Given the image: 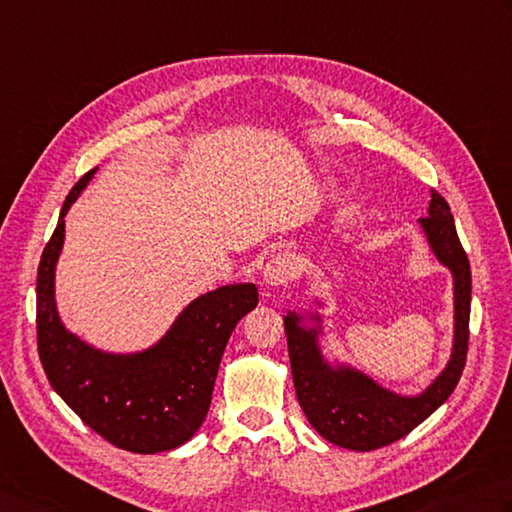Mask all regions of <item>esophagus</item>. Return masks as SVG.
I'll list each match as a JSON object with an SVG mask.
<instances>
[{
	"mask_svg": "<svg viewBox=\"0 0 512 512\" xmlns=\"http://www.w3.org/2000/svg\"><path fill=\"white\" fill-rule=\"evenodd\" d=\"M297 275V259L293 255H275L264 268V284L268 288H284Z\"/></svg>",
	"mask_w": 512,
	"mask_h": 512,
	"instance_id": "1",
	"label": "esophagus"
}]
</instances>
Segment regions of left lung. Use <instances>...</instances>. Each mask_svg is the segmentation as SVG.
<instances>
[{
	"mask_svg": "<svg viewBox=\"0 0 512 512\" xmlns=\"http://www.w3.org/2000/svg\"><path fill=\"white\" fill-rule=\"evenodd\" d=\"M419 228L437 262L453 277V348L446 366L415 395L395 393L350 362L324 353L326 326L319 310H288L284 330L297 402L326 442L348 450H375L406 437L453 393L466 364L470 319V264L446 199L430 190L428 217ZM313 302L324 308L322 297Z\"/></svg>",
	"mask_w": 512,
	"mask_h": 512,
	"instance_id": "obj_1",
	"label": "left lung"
}]
</instances>
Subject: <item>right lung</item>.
<instances>
[{"label":"right lung","instance_id":"add662e5","mask_svg":"<svg viewBox=\"0 0 512 512\" xmlns=\"http://www.w3.org/2000/svg\"><path fill=\"white\" fill-rule=\"evenodd\" d=\"M79 179L59 213L37 270V348L55 393L82 422L117 448L155 455L186 444L204 424L228 337L259 302L255 284H226L195 297L166 333L133 353L88 344L64 326L55 270L66 213L95 177Z\"/></svg>","mask_w":512,"mask_h":512}]
</instances>
